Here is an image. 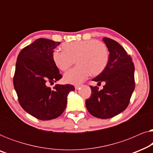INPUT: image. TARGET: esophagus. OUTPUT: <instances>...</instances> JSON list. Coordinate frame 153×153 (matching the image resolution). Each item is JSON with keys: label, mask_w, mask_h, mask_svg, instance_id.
I'll use <instances>...</instances> for the list:
<instances>
[{"label": "esophagus", "mask_w": 153, "mask_h": 153, "mask_svg": "<svg viewBox=\"0 0 153 153\" xmlns=\"http://www.w3.org/2000/svg\"><path fill=\"white\" fill-rule=\"evenodd\" d=\"M81 85H75V90H79V88H80Z\"/></svg>", "instance_id": "1"}]
</instances>
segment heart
I'll return each instance as SVG.
<instances>
[{
  "label": "heart",
  "instance_id": "obj_1",
  "mask_svg": "<svg viewBox=\"0 0 153 153\" xmlns=\"http://www.w3.org/2000/svg\"><path fill=\"white\" fill-rule=\"evenodd\" d=\"M63 51L55 50L52 60L61 71H65L74 63L78 66L67 72L63 76L65 83L79 85L90 74H100L107 65L109 57L108 49L104 43L97 39L74 41L62 45Z\"/></svg>",
  "mask_w": 153,
  "mask_h": 153
}]
</instances>
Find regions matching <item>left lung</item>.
<instances>
[{"label":"left lung","mask_w":153,"mask_h":153,"mask_svg":"<svg viewBox=\"0 0 153 153\" xmlns=\"http://www.w3.org/2000/svg\"><path fill=\"white\" fill-rule=\"evenodd\" d=\"M102 40L108 48L107 65L93 81L104 82L102 90L91 86L92 95L85 106L92 116L102 119L112 118L128 106L135 88L134 65L130 56L116 41L107 37Z\"/></svg>","instance_id":"left-lung-1"}]
</instances>
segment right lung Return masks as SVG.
Listing matches in <instances>:
<instances>
[{"mask_svg": "<svg viewBox=\"0 0 153 153\" xmlns=\"http://www.w3.org/2000/svg\"><path fill=\"white\" fill-rule=\"evenodd\" d=\"M60 44L37 39L24 48L16 60L13 82L19 102L27 113L41 120L60 116L65 109L68 94L74 91L70 84H56L53 89L48 86L62 78L52 60L53 49Z\"/></svg>", "mask_w": 153, "mask_h": 153, "instance_id": "right-lung-1", "label": "right lung"}]
</instances>
